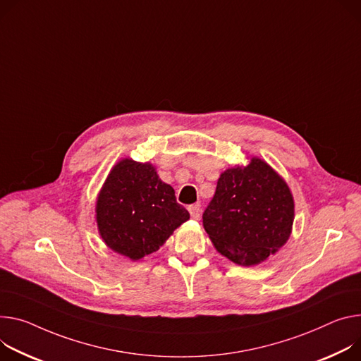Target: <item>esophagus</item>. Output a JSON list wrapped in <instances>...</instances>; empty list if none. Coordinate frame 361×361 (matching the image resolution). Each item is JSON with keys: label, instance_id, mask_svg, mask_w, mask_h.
<instances>
[{"label": "esophagus", "instance_id": "1", "mask_svg": "<svg viewBox=\"0 0 361 361\" xmlns=\"http://www.w3.org/2000/svg\"><path fill=\"white\" fill-rule=\"evenodd\" d=\"M188 212H190V216L194 219V220H199L200 219V206L199 204H192L188 207Z\"/></svg>", "mask_w": 361, "mask_h": 361}]
</instances>
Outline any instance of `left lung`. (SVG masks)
I'll list each match as a JSON object with an SVG mask.
<instances>
[{"label": "left lung", "mask_w": 361, "mask_h": 361, "mask_svg": "<svg viewBox=\"0 0 361 361\" xmlns=\"http://www.w3.org/2000/svg\"><path fill=\"white\" fill-rule=\"evenodd\" d=\"M293 197L285 180L264 159L220 174L203 213V226L219 253L242 267L259 265L290 236Z\"/></svg>", "instance_id": "obj_1"}]
</instances>
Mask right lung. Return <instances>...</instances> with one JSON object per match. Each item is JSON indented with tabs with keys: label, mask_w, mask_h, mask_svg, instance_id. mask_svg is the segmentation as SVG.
<instances>
[{
	"label": "right lung",
	"mask_w": 361,
	"mask_h": 361,
	"mask_svg": "<svg viewBox=\"0 0 361 361\" xmlns=\"http://www.w3.org/2000/svg\"><path fill=\"white\" fill-rule=\"evenodd\" d=\"M188 219L174 188L161 181L152 164L130 158L116 162L96 202L102 240L130 260L157 252Z\"/></svg>",
	"instance_id": "add662e5"
}]
</instances>
